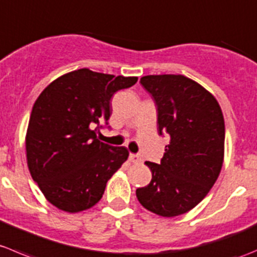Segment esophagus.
<instances>
[{"instance_id": "obj_1", "label": "esophagus", "mask_w": 257, "mask_h": 257, "mask_svg": "<svg viewBox=\"0 0 257 257\" xmlns=\"http://www.w3.org/2000/svg\"><path fill=\"white\" fill-rule=\"evenodd\" d=\"M142 156L139 154H131L130 155V161L134 162V164H140V162H142Z\"/></svg>"}]
</instances>
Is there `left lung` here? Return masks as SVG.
Returning a JSON list of instances; mask_svg holds the SVG:
<instances>
[{
	"label": "left lung",
	"instance_id": "obj_1",
	"mask_svg": "<svg viewBox=\"0 0 257 257\" xmlns=\"http://www.w3.org/2000/svg\"><path fill=\"white\" fill-rule=\"evenodd\" d=\"M157 106L160 135L169 134L160 164L147 186L136 190L140 204L154 214L174 217L194 209L220 175L225 122L216 98L182 75H149L140 80Z\"/></svg>",
	"mask_w": 257,
	"mask_h": 257
}]
</instances>
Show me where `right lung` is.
I'll return each instance as SVG.
<instances>
[{
  "label": "right lung",
  "instance_id": "1",
  "mask_svg": "<svg viewBox=\"0 0 257 257\" xmlns=\"http://www.w3.org/2000/svg\"><path fill=\"white\" fill-rule=\"evenodd\" d=\"M136 82L137 77L81 68L58 77L39 96L27 128V165L53 206L73 214L100 201L128 151L103 144L97 134L110 118L111 97Z\"/></svg>",
  "mask_w": 257,
  "mask_h": 257
}]
</instances>
